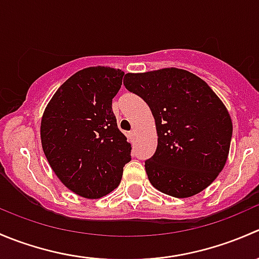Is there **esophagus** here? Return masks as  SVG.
<instances>
[{"label":"esophagus","mask_w":259,"mask_h":259,"mask_svg":"<svg viewBox=\"0 0 259 259\" xmlns=\"http://www.w3.org/2000/svg\"><path fill=\"white\" fill-rule=\"evenodd\" d=\"M135 135H137V130H135V129H133L132 130V132H130L129 133V138H130V139H134V138H135Z\"/></svg>","instance_id":"34e87169"}]
</instances>
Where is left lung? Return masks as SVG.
<instances>
[{
	"label": "left lung",
	"mask_w": 259,
	"mask_h": 259,
	"mask_svg": "<svg viewBox=\"0 0 259 259\" xmlns=\"http://www.w3.org/2000/svg\"><path fill=\"white\" fill-rule=\"evenodd\" d=\"M124 85L148 104L158 146L145 161L149 182L176 198L209 187L223 170L231 148V115L210 86L177 67L125 75Z\"/></svg>",
	"instance_id": "1"
}]
</instances>
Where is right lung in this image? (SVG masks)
<instances>
[{
	"instance_id": "1",
	"label": "right lung",
	"mask_w": 259,
	"mask_h": 259,
	"mask_svg": "<svg viewBox=\"0 0 259 259\" xmlns=\"http://www.w3.org/2000/svg\"><path fill=\"white\" fill-rule=\"evenodd\" d=\"M124 71L93 66L69 77L41 117V144L62 184L86 199H98L120 184L132 145L117 129L111 109Z\"/></svg>"
}]
</instances>
